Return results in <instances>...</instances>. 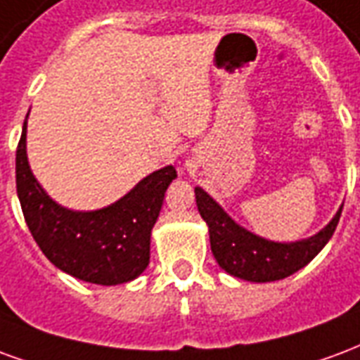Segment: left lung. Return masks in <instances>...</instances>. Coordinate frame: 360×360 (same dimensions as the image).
Returning a JSON list of instances; mask_svg holds the SVG:
<instances>
[{
	"label": "left lung",
	"mask_w": 360,
	"mask_h": 360,
	"mask_svg": "<svg viewBox=\"0 0 360 360\" xmlns=\"http://www.w3.org/2000/svg\"><path fill=\"white\" fill-rule=\"evenodd\" d=\"M195 201L201 219L209 226L211 251L220 269L248 282H274L288 278L319 255L334 236L342 209L319 234L307 240L270 241L255 236L228 217L224 209L201 188H195Z\"/></svg>",
	"instance_id": "obj_1"
}]
</instances>
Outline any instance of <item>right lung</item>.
<instances>
[{"label":"right lung","mask_w":360,"mask_h":360,"mask_svg":"<svg viewBox=\"0 0 360 360\" xmlns=\"http://www.w3.org/2000/svg\"><path fill=\"white\" fill-rule=\"evenodd\" d=\"M174 178L176 169L169 165L151 172L109 207L70 211L49 198L34 178L26 157V120L22 124L17 148V193L26 226L57 269L84 282L124 284L148 269L151 230Z\"/></svg>","instance_id":"1"}]
</instances>
